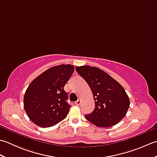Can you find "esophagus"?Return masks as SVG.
Masks as SVG:
<instances>
[{"label": "esophagus", "instance_id": "1", "mask_svg": "<svg viewBox=\"0 0 157 157\" xmlns=\"http://www.w3.org/2000/svg\"><path fill=\"white\" fill-rule=\"evenodd\" d=\"M81 102H82V100H81V99H79V100H78V101H77L75 102V104L77 106H79V105H80V104H81Z\"/></svg>", "mask_w": 157, "mask_h": 157}]
</instances>
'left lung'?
Masks as SVG:
<instances>
[{"label":"left lung","instance_id":"left-lung-1","mask_svg":"<svg viewBox=\"0 0 157 157\" xmlns=\"http://www.w3.org/2000/svg\"><path fill=\"white\" fill-rule=\"evenodd\" d=\"M75 70L88 83L95 102L94 111L85 115L86 119L101 128L118 123L125 116L130 104L122 86L96 67H76Z\"/></svg>","mask_w":157,"mask_h":157}]
</instances>
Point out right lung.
Listing matches in <instances>:
<instances>
[{
  "label": "right lung",
  "instance_id": "right-lung-1",
  "mask_svg": "<svg viewBox=\"0 0 157 157\" xmlns=\"http://www.w3.org/2000/svg\"><path fill=\"white\" fill-rule=\"evenodd\" d=\"M74 71L72 65L52 67L41 73L29 85L23 98L28 117L41 128L54 126L66 118L71 105L65 85Z\"/></svg>",
  "mask_w": 157,
  "mask_h": 157
}]
</instances>
